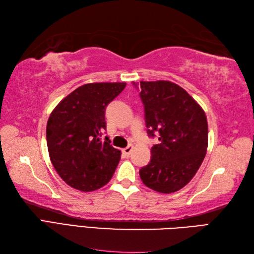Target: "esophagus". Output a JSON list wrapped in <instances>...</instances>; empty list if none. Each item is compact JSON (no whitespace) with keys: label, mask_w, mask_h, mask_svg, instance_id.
Segmentation results:
<instances>
[{"label":"esophagus","mask_w":254,"mask_h":254,"mask_svg":"<svg viewBox=\"0 0 254 254\" xmlns=\"http://www.w3.org/2000/svg\"><path fill=\"white\" fill-rule=\"evenodd\" d=\"M132 148H133V146H132V144H129L127 147H125V148H123V153L125 154L126 156H129L130 155V153H131V151H132Z\"/></svg>","instance_id":"obj_1"}]
</instances>
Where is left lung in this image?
Listing matches in <instances>:
<instances>
[{
  "mask_svg": "<svg viewBox=\"0 0 254 254\" xmlns=\"http://www.w3.org/2000/svg\"><path fill=\"white\" fill-rule=\"evenodd\" d=\"M133 85L140 88L147 133L157 134L159 140L151 148L150 163L140 169V178L158 193H174L194 178L205 158L206 114L187 91L169 80Z\"/></svg>",
  "mask_w": 254,
  "mask_h": 254,
  "instance_id": "obj_1",
  "label": "left lung"
}]
</instances>
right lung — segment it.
I'll return each instance as SVG.
<instances>
[{
    "label": "right lung",
    "instance_id": "add662e5",
    "mask_svg": "<svg viewBox=\"0 0 254 254\" xmlns=\"http://www.w3.org/2000/svg\"><path fill=\"white\" fill-rule=\"evenodd\" d=\"M126 83H90L72 91L49 116L46 140L49 157L71 188L92 191L106 185L121 159V151L101 139L106 108Z\"/></svg>",
    "mask_w": 254,
    "mask_h": 254
}]
</instances>
